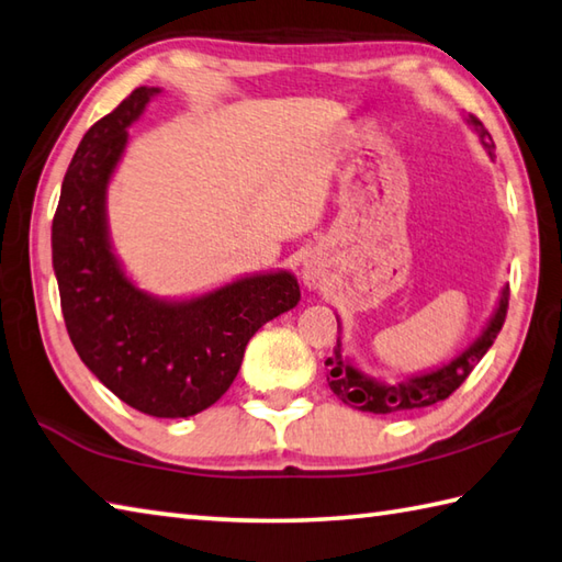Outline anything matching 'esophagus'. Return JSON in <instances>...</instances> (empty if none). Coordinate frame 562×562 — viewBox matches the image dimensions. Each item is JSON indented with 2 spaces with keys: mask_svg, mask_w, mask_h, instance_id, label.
<instances>
[{
  "mask_svg": "<svg viewBox=\"0 0 562 562\" xmlns=\"http://www.w3.org/2000/svg\"><path fill=\"white\" fill-rule=\"evenodd\" d=\"M302 280L310 290H318L322 288V280H324V272L318 268L316 260H304V268H302Z\"/></svg>",
  "mask_w": 562,
  "mask_h": 562,
  "instance_id": "obj_1",
  "label": "esophagus"
}]
</instances>
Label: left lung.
I'll return each mask as SVG.
<instances>
[{
	"label": "left lung",
	"mask_w": 562,
	"mask_h": 562,
	"mask_svg": "<svg viewBox=\"0 0 562 562\" xmlns=\"http://www.w3.org/2000/svg\"><path fill=\"white\" fill-rule=\"evenodd\" d=\"M463 121L472 128V134H477L482 148L487 150V156L494 160V140L490 131L482 126V121L472 114H463ZM507 306H509V284H504L499 292V300L494 304V312L490 314L487 324L482 326L480 336L472 340V344L460 350L456 358H450L443 366L434 370L414 372V375H404L394 382H384L380 378L368 375L366 370H360L353 360L344 353V344L340 338L336 340L334 356L326 360L328 366V387L336 394V397L353 406L358 412H370V414H394V412H409V409H424V406H431L450 397L465 378L477 366L482 356L487 353L494 338L502 331L504 318H507ZM338 328H344L340 318L336 316Z\"/></svg>",
	"instance_id": "1"
}]
</instances>
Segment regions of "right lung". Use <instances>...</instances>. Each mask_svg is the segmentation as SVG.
Instances as JSON below:
<instances>
[{"label": "right lung", "mask_w": 562, "mask_h": 562, "mask_svg": "<svg viewBox=\"0 0 562 562\" xmlns=\"http://www.w3.org/2000/svg\"><path fill=\"white\" fill-rule=\"evenodd\" d=\"M162 90L138 87L80 140L53 218V270L77 356L121 402L158 419L212 406L236 380L248 340L300 302L290 270L248 272L190 296L140 290L119 260L106 194L128 128Z\"/></svg>", "instance_id": "add662e5"}]
</instances>
